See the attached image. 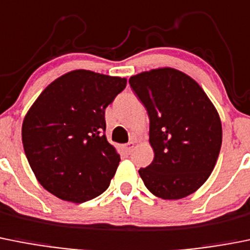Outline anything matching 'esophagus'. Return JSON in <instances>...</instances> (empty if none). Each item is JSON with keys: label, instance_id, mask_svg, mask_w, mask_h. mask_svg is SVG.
<instances>
[{"label": "esophagus", "instance_id": "34e87169", "mask_svg": "<svg viewBox=\"0 0 250 250\" xmlns=\"http://www.w3.org/2000/svg\"><path fill=\"white\" fill-rule=\"evenodd\" d=\"M134 145L135 143L134 141H131V143H129L126 146H125V151H126V153H131L132 148H134Z\"/></svg>", "mask_w": 250, "mask_h": 250}]
</instances>
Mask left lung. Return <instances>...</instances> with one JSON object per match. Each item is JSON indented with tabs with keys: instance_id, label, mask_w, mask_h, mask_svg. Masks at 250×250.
<instances>
[{
	"instance_id": "1",
	"label": "left lung",
	"mask_w": 250,
	"mask_h": 250,
	"mask_svg": "<svg viewBox=\"0 0 250 250\" xmlns=\"http://www.w3.org/2000/svg\"><path fill=\"white\" fill-rule=\"evenodd\" d=\"M150 119L153 161L140 168L146 188L164 200H180L200 188L213 171L222 145L216 107L196 80L173 68L129 79Z\"/></svg>"
}]
</instances>
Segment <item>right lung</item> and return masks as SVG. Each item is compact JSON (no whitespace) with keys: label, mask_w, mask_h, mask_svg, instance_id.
Segmentation results:
<instances>
[{"label":"right lung","mask_w":250,"mask_h":250,"mask_svg":"<svg viewBox=\"0 0 250 250\" xmlns=\"http://www.w3.org/2000/svg\"><path fill=\"white\" fill-rule=\"evenodd\" d=\"M126 79L73 70L49 84L28 110L22 143L40 183L58 198L83 203L109 187L120 155L105 136V109Z\"/></svg>","instance_id":"obj_1"}]
</instances>
